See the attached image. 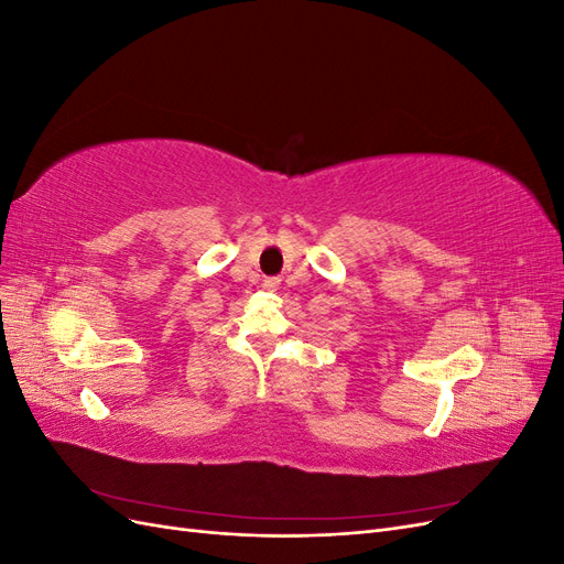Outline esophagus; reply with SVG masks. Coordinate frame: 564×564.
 Returning a JSON list of instances; mask_svg holds the SVG:
<instances>
[{"mask_svg":"<svg viewBox=\"0 0 564 564\" xmlns=\"http://www.w3.org/2000/svg\"><path fill=\"white\" fill-rule=\"evenodd\" d=\"M280 282H282L280 278H265V280H263V286H265V289H270V292H272V289H278V286H280Z\"/></svg>","mask_w":564,"mask_h":564,"instance_id":"obj_1","label":"esophagus"}]
</instances>
